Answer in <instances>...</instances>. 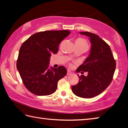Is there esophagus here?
<instances>
[{"instance_id": "1", "label": "esophagus", "mask_w": 128, "mask_h": 128, "mask_svg": "<svg viewBox=\"0 0 128 128\" xmlns=\"http://www.w3.org/2000/svg\"><path fill=\"white\" fill-rule=\"evenodd\" d=\"M72 72L70 71V70H67V75H70V74H72Z\"/></svg>"}]
</instances>
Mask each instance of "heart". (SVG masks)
I'll use <instances>...</instances> for the list:
<instances>
[{"label": "heart", "mask_w": 128, "mask_h": 128, "mask_svg": "<svg viewBox=\"0 0 128 128\" xmlns=\"http://www.w3.org/2000/svg\"><path fill=\"white\" fill-rule=\"evenodd\" d=\"M75 42L78 43L82 46L88 47V44L87 42V41H86L84 39H83L82 38H78L77 39H76Z\"/></svg>", "instance_id": "heart-1"}]
</instances>
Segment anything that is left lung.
<instances>
[{
	"instance_id": "8db88e82",
	"label": "left lung",
	"mask_w": 128,
	"mask_h": 128,
	"mask_svg": "<svg viewBox=\"0 0 128 128\" xmlns=\"http://www.w3.org/2000/svg\"><path fill=\"white\" fill-rule=\"evenodd\" d=\"M80 33L90 38L91 49L89 56L76 71L88 72V75L79 76V82L72 86V90L78 97L90 98L100 94L110 84L116 62L110 47L100 36L90 32Z\"/></svg>"
}]
</instances>
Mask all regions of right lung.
Here are the masks:
<instances>
[{"instance_id":"1","label":"right lung","mask_w":128,"mask_h":128,"mask_svg":"<svg viewBox=\"0 0 128 128\" xmlns=\"http://www.w3.org/2000/svg\"><path fill=\"white\" fill-rule=\"evenodd\" d=\"M70 34L69 30L45 31L31 35L21 46L16 67L25 87L37 96L55 92L58 80L67 74L63 66L48 68L51 54Z\"/></svg>"}]
</instances>
